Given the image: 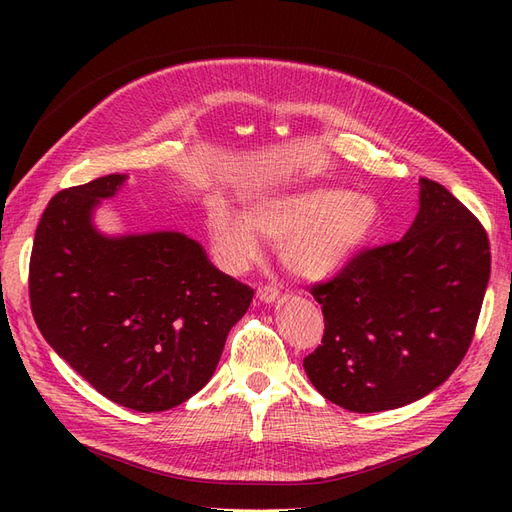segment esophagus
<instances>
[{
  "mask_svg": "<svg viewBox=\"0 0 512 512\" xmlns=\"http://www.w3.org/2000/svg\"><path fill=\"white\" fill-rule=\"evenodd\" d=\"M256 297L262 303H275L277 299H280V290L273 288V286H262V288L256 290Z\"/></svg>",
  "mask_w": 512,
  "mask_h": 512,
  "instance_id": "34e87169",
  "label": "esophagus"
}]
</instances>
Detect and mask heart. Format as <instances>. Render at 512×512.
Here are the masks:
<instances>
[{
	"mask_svg": "<svg viewBox=\"0 0 512 512\" xmlns=\"http://www.w3.org/2000/svg\"><path fill=\"white\" fill-rule=\"evenodd\" d=\"M382 222L378 200L333 185L252 198L245 215L230 207L209 213V237L220 267L232 275L277 245L284 267L301 280H322L359 256Z\"/></svg>",
	"mask_w": 512,
	"mask_h": 512,
	"instance_id": "1",
	"label": "heart"
}]
</instances>
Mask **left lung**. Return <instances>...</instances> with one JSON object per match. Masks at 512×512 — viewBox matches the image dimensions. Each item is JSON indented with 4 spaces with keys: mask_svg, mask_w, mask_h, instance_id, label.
Returning <instances> with one entry per match:
<instances>
[{
    "mask_svg": "<svg viewBox=\"0 0 512 512\" xmlns=\"http://www.w3.org/2000/svg\"><path fill=\"white\" fill-rule=\"evenodd\" d=\"M404 239L365 250L312 290L322 346L303 367L316 391L350 412L408 406L466 356L491 271L485 228L444 185L421 179Z\"/></svg>",
    "mask_w": 512,
    "mask_h": 512,
    "instance_id": "8db88e82",
    "label": "left lung"
}]
</instances>
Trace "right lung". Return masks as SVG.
Masks as SVG:
<instances>
[{
  "label": "right lung",
  "mask_w": 512,
  "mask_h": 512,
  "mask_svg": "<svg viewBox=\"0 0 512 512\" xmlns=\"http://www.w3.org/2000/svg\"><path fill=\"white\" fill-rule=\"evenodd\" d=\"M126 179L106 175L51 198L29 260V301L42 337L98 393L162 412L211 380L254 290L183 232L102 235L94 211Z\"/></svg>",
  "instance_id": "add662e5"
}]
</instances>
